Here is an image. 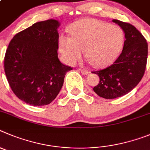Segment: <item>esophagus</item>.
Segmentation results:
<instances>
[{"label": "esophagus", "mask_w": 150, "mask_h": 150, "mask_svg": "<svg viewBox=\"0 0 150 150\" xmlns=\"http://www.w3.org/2000/svg\"><path fill=\"white\" fill-rule=\"evenodd\" d=\"M78 71L81 72V73L83 74V75H88L89 73H90V72H89L88 70L83 69H78Z\"/></svg>", "instance_id": "obj_1"}]
</instances>
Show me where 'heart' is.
Here are the masks:
<instances>
[{
    "mask_svg": "<svg viewBox=\"0 0 150 150\" xmlns=\"http://www.w3.org/2000/svg\"><path fill=\"white\" fill-rule=\"evenodd\" d=\"M71 37L60 36L59 50L64 61L75 64L85 57L96 67H104L114 61L123 45V32L116 25L93 19L83 18L70 28Z\"/></svg>",
    "mask_w": 150,
    "mask_h": 150,
    "instance_id": "b5f03b06",
    "label": "heart"
}]
</instances>
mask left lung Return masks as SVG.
I'll return each mask as SVG.
<instances>
[{
	"label": "left lung",
	"mask_w": 150,
	"mask_h": 150,
	"mask_svg": "<svg viewBox=\"0 0 150 150\" xmlns=\"http://www.w3.org/2000/svg\"><path fill=\"white\" fill-rule=\"evenodd\" d=\"M113 21L125 33L122 53L110 67L93 72L99 77V83L93 87L94 92L108 99L129 93L138 84L145 72L148 54L146 40L135 27L117 19Z\"/></svg>",
	"instance_id": "1"
}]
</instances>
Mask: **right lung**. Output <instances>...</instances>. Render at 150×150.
<instances>
[{
  "mask_svg": "<svg viewBox=\"0 0 150 150\" xmlns=\"http://www.w3.org/2000/svg\"><path fill=\"white\" fill-rule=\"evenodd\" d=\"M58 21L48 19L33 24L14 36L4 57L6 79L15 95L33 106L54 100L67 72L72 68L57 56Z\"/></svg>",
  "mask_w": 150,
  "mask_h": 150,
  "instance_id": "1",
  "label": "right lung"
}]
</instances>
